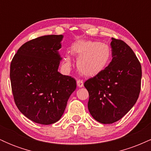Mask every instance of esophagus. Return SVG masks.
<instances>
[{
  "label": "esophagus",
  "mask_w": 151,
  "mask_h": 151,
  "mask_svg": "<svg viewBox=\"0 0 151 151\" xmlns=\"http://www.w3.org/2000/svg\"><path fill=\"white\" fill-rule=\"evenodd\" d=\"M77 84L79 87H83V86H84V82H83L82 80H80V79L77 80Z\"/></svg>",
  "instance_id": "obj_1"
}]
</instances>
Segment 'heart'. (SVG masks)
Segmentation results:
<instances>
[{
    "label": "heart",
    "instance_id": "heart-1",
    "mask_svg": "<svg viewBox=\"0 0 151 151\" xmlns=\"http://www.w3.org/2000/svg\"><path fill=\"white\" fill-rule=\"evenodd\" d=\"M72 52L77 57V67L79 72L86 77H93L103 71L111 59V49L109 45L99 41L80 40L72 45ZM67 68L72 66L69 55L64 58Z\"/></svg>",
    "mask_w": 151,
    "mask_h": 151
}]
</instances>
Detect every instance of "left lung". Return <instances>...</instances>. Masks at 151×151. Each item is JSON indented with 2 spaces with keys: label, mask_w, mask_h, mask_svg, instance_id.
I'll list each match as a JSON object with an SVG mask.
<instances>
[{
  "label": "left lung",
  "mask_w": 151,
  "mask_h": 151,
  "mask_svg": "<svg viewBox=\"0 0 151 151\" xmlns=\"http://www.w3.org/2000/svg\"><path fill=\"white\" fill-rule=\"evenodd\" d=\"M112 60L100 73L86 80L88 109L96 121L113 124L136 104L141 91V65L125 42L112 37Z\"/></svg>",
  "instance_id": "1"
}]
</instances>
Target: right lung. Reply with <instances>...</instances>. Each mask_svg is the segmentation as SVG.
Listing matches in <instances>:
<instances>
[{
	"label": "right lung",
	"instance_id": "right-lung-1",
	"mask_svg": "<svg viewBox=\"0 0 151 151\" xmlns=\"http://www.w3.org/2000/svg\"><path fill=\"white\" fill-rule=\"evenodd\" d=\"M62 38L50 35L31 40L19 48L10 63L15 105L27 119L42 125L60 120L77 87L73 77L58 72Z\"/></svg>",
	"mask_w": 151,
	"mask_h": 151
}]
</instances>
